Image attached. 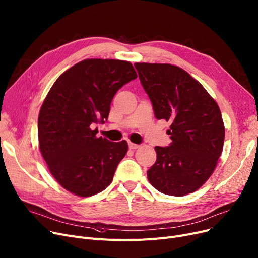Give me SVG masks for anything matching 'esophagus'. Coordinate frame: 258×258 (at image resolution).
<instances>
[{
  "label": "esophagus",
  "mask_w": 258,
  "mask_h": 258,
  "mask_svg": "<svg viewBox=\"0 0 258 258\" xmlns=\"http://www.w3.org/2000/svg\"><path fill=\"white\" fill-rule=\"evenodd\" d=\"M128 147H130V150H137V148L139 147V145L138 144H135L133 142H128Z\"/></svg>",
  "instance_id": "obj_1"
}]
</instances>
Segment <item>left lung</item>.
<instances>
[{"label": "left lung", "instance_id": "obj_1", "mask_svg": "<svg viewBox=\"0 0 258 258\" xmlns=\"http://www.w3.org/2000/svg\"><path fill=\"white\" fill-rule=\"evenodd\" d=\"M134 66L156 118L171 123L167 134L172 142L155 147L157 160L147 170L148 181L164 195L191 194L209 179L223 152L220 107L198 80L177 66Z\"/></svg>", "mask_w": 258, "mask_h": 258}]
</instances>
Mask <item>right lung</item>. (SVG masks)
Listing matches in <instances>:
<instances>
[{
    "mask_svg": "<svg viewBox=\"0 0 258 258\" xmlns=\"http://www.w3.org/2000/svg\"><path fill=\"white\" fill-rule=\"evenodd\" d=\"M137 78L131 62L92 58L63 72L49 91L38 115L39 150L55 180L79 197L111 184L127 142L97 137L117 91Z\"/></svg>",
    "mask_w": 258,
    "mask_h": 258,
    "instance_id": "1",
    "label": "right lung"
}]
</instances>
